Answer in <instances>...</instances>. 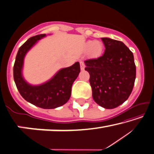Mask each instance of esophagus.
<instances>
[{
    "instance_id": "obj_1",
    "label": "esophagus",
    "mask_w": 154,
    "mask_h": 154,
    "mask_svg": "<svg viewBox=\"0 0 154 154\" xmlns=\"http://www.w3.org/2000/svg\"><path fill=\"white\" fill-rule=\"evenodd\" d=\"M80 68H81L82 70H84L85 68V64L84 62H82V61H80Z\"/></svg>"
}]
</instances>
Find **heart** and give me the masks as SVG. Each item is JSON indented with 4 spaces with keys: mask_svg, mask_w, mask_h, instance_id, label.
<instances>
[{
    "mask_svg": "<svg viewBox=\"0 0 154 154\" xmlns=\"http://www.w3.org/2000/svg\"><path fill=\"white\" fill-rule=\"evenodd\" d=\"M85 48L89 50V53L92 56L98 57L102 54L104 45L100 41H88L85 44Z\"/></svg>",
    "mask_w": 154,
    "mask_h": 154,
    "instance_id": "obj_1",
    "label": "heart"
}]
</instances>
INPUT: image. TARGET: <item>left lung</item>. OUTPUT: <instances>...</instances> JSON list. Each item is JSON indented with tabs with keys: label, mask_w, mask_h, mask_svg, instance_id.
Returning a JSON list of instances; mask_svg holds the SVG:
<instances>
[{
	"label": "left lung",
	"mask_w": 154,
	"mask_h": 154,
	"mask_svg": "<svg viewBox=\"0 0 154 154\" xmlns=\"http://www.w3.org/2000/svg\"><path fill=\"white\" fill-rule=\"evenodd\" d=\"M105 51L97 59L84 61L90 74L93 98L100 106L114 109L123 104L131 93L136 79L134 54L120 41L104 37Z\"/></svg>",
	"instance_id": "obj_1"
}]
</instances>
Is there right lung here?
<instances>
[{
	"label": "right lung",
	"mask_w": 154,
	"mask_h": 154,
	"mask_svg": "<svg viewBox=\"0 0 154 154\" xmlns=\"http://www.w3.org/2000/svg\"><path fill=\"white\" fill-rule=\"evenodd\" d=\"M46 34L29 38L18 50L14 65V79L20 95L31 104L45 109H51L65 104L70 99L73 82L80 72L79 62L61 68L50 80L40 85H32L23 76L24 58L34 45Z\"/></svg>",
	"instance_id": "add662e5"
}]
</instances>
